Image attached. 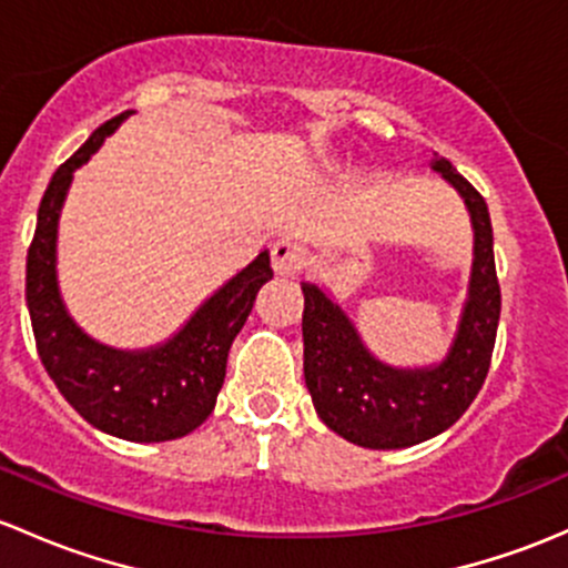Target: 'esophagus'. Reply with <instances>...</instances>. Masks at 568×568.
<instances>
[{
  "instance_id": "1",
  "label": "esophagus",
  "mask_w": 568,
  "mask_h": 568,
  "mask_svg": "<svg viewBox=\"0 0 568 568\" xmlns=\"http://www.w3.org/2000/svg\"><path fill=\"white\" fill-rule=\"evenodd\" d=\"M304 266L302 250L294 242H277L272 247V268L277 277H294Z\"/></svg>"
}]
</instances>
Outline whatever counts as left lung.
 Segmentation results:
<instances>
[{"mask_svg": "<svg viewBox=\"0 0 568 568\" xmlns=\"http://www.w3.org/2000/svg\"><path fill=\"white\" fill-rule=\"evenodd\" d=\"M429 169L457 190L474 231L468 294L444 359L386 364L326 285L302 283L304 384L321 422L364 449H405L449 429L479 394L495 348L500 288L487 204L449 160L435 158Z\"/></svg>", "mask_w": 568, "mask_h": 568, "instance_id": "obj_1", "label": "left lung"}]
</instances>
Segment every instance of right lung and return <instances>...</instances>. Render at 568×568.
<instances>
[{
    "label": "right lung",
    "mask_w": 568,
    "mask_h": 568,
    "mask_svg": "<svg viewBox=\"0 0 568 568\" xmlns=\"http://www.w3.org/2000/svg\"><path fill=\"white\" fill-rule=\"evenodd\" d=\"M130 113L100 124L48 182L27 255V307L40 362L83 419L133 444H160L193 433L214 410L231 343L242 332L261 285L272 280V264L268 250L255 255L206 296L179 332L149 348H113L75 324L59 291V217L75 169L89 163Z\"/></svg>",
    "instance_id": "obj_1"
}]
</instances>
